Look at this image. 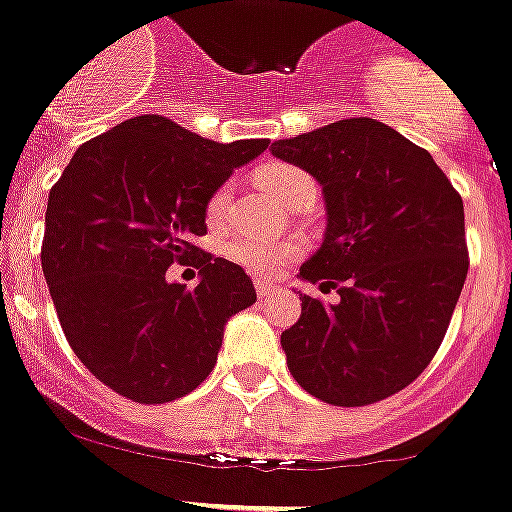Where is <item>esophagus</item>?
Returning a JSON list of instances; mask_svg holds the SVG:
<instances>
[{"mask_svg":"<svg viewBox=\"0 0 512 512\" xmlns=\"http://www.w3.org/2000/svg\"><path fill=\"white\" fill-rule=\"evenodd\" d=\"M255 287H257V295H260L262 300H267V297L275 295V292H277L275 285H270V282H262V280H257Z\"/></svg>","mask_w":512,"mask_h":512,"instance_id":"1","label":"esophagus"}]
</instances>
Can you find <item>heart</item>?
I'll use <instances>...</instances> for the list:
<instances>
[{
    "mask_svg": "<svg viewBox=\"0 0 512 512\" xmlns=\"http://www.w3.org/2000/svg\"><path fill=\"white\" fill-rule=\"evenodd\" d=\"M260 185L267 195L280 205H287L300 190L312 185L310 177L292 165H267L260 170ZM232 200V185H222L212 192L207 202V222L217 225L227 215ZM222 255L235 265L245 267L247 272L260 277H272L290 265L300 255V245L292 240H260V237L235 235L222 242Z\"/></svg>",
    "mask_w": 512,
    "mask_h": 512,
    "instance_id": "obj_1",
    "label": "heart"
}]
</instances>
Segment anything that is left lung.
<instances>
[{
	"label": "left lung",
	"mask_w": 512,
	"mask_h": 512,
	"mask_svg": "<svg viewBox=\"0 0 512 512\" xmlns=\"http://www.w3.org/2000/svg\"><path fill=\"white\" fill-rule=\"evenodd\" d=\"M270 150L320 182L325 237L300 280L340 295L325 305L300 292V320L280 337L287 367L330 405L390 398L433 360L463 292V200L428 150L370 117Z\"/></svg>",
	"instance_id": "left-lung-1"
}]
</instances>
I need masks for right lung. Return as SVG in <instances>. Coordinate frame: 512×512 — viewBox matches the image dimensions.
Listing matches in <instances>:
<instances>
[{"mask_svg":"<svg viewBox=\"0 0 512 512\" xmlns=\"http://www.w3.org/2000/svg\"><path fill=\"white\" fill-rule=\"evenodd\" d=\"M270 140H205L160 114L84 142L44 217L42 272L67 342L107 388L135 403H172L205 380L232 315L257 300L240 265L192 240L207 202ZM198 253L195 291L166 280Z\"/></svg>","mask_w":512,"mask_h":512,"instance_id":"obj_1","label":"right lung"}]
</instances>
